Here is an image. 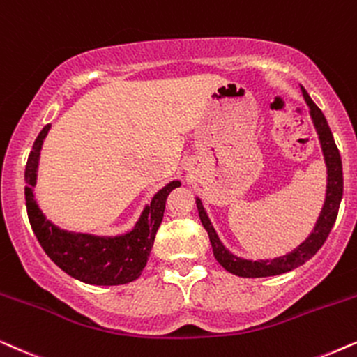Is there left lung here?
I'll return each mask as SVG.
<instances>
[{
	"label": "left lung",
	"mask_w": 357,
	"mask_h": 357,
	"mask_svg": "<svg viewBox=\"0 0 357 357\" xmlns=\"http://www.w3.org/2000/svg\"><path fill=\"white\" fill-rule=\"evenodd\" d=\"M302 94L305 98V101L310 107V116L315 123L318 137H320V144L323 155H325L326 168H328V186H326V199L325 206L321 208L320 217H318L317 225L313 228L310 236L303 241L301 246H297L292 253L281 258L268 259V261H246L240 259L236 256L230 255L223 248V245L218 240V236L208 222V218L204 212V207L201 201L197 199V211L199 217L206 231L208 234V240H211L213 256L225 268L228 273L240 275V278H268V275H278L289 273V271L298 268L303 263H307L318 250L321 248V245L325 243V240L330 235L331 228L335 225L336 217H338L340 211V202L343 197V166H341V156L338 151V146L335 144L333 134H331L330 127L323 112L318 109L315 102L312 101L310 96L305 89L302 88Z\"/></svg>",
	"instance_id": "obj_1"
}]
</instances>
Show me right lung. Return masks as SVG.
<instances>
[{"label":"right lung","instance_id":"obj_1","mask_svg":"<svg viewBox=\"0 0 357 357\" xmlns=\"http://www.w3.org/2000/svg\"><path fill=\"white\" fill-rule=\"evenodd\" d=\"M49 129L50 126L47 123L36 139L24 173L27 217L40 246L60 269L82 282L94 284V286H119V284L135 281L145 268L156 230L163 220L166 197L181 184L173 181L161 189L142 213L140 220L130 234L116 238H101V236L60 230L54 223L45 220L32 194L39 151Z\"/></svg>","mask_w":357,"mask_h":357}]
</instances>
